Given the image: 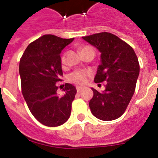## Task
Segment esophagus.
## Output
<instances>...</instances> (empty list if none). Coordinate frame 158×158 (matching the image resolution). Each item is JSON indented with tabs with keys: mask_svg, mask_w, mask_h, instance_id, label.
I'll use <instances>...</instances> for the list:
<instances>
[{
	"mask_svg": "<svg viewBox=\"0 0 158 158\" xmlns=\"http://www.w3.org/2000/svg\"><path fill=\"white\" fill-rule=\"evenodd\" d=\"M83 87H81V86H77V93H80V92L82 91V89H83Z\"/></svg>",
	"mask_w": 158,
	"mask_h": 158,
	"instance_id": "esophagus-1",
	"label": "esophagus"
}]
</instances>
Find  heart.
I'll use <instances>...</instances> for the list:
<instances>
[{"label": "heart", "instance_id": "b5f03b06", "mask_svg": "<svg viewBox=\"0 0 158 158\" xmlns=\"http://www.w3.org/2000/svg\"><path fill=\"white\" fill-rule=\"evenodd\" d=\"M88 50H93L89 46H83L81 47V52H84V51H88ZM65 54H62L61 56V63L62 65L65 64ZM90 75V73L88 71L83 70V69H77L75 70L74 72L71 73L69 76V81L73 83H75L77 85H84L85 84L87 81L88 77Z\"/></svg>", "mask_w": 158, "mask_h": 158}]
</instances>
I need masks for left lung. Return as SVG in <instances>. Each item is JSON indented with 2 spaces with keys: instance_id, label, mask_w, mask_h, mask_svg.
<instances>
[{
  "instance_id": "8db88e82",
  "label": "left lung",
  "mask_w": 158,
  "mask_h": 158,
  "mask_svg": "<svg viewBox=\"0 0 158 158\" xmlns=\"http://www.w3.org/2000/svg\"><path fill=\"white\" fill-rule=\"evenodd\" d=\"M100 52L95 83L107 81L105 89H94L89 107L95 117L104 121L119 118L126 111L139 75V60L133 48L115 35L101 32L82 37Z\"/></svg>"
}]
</instances>
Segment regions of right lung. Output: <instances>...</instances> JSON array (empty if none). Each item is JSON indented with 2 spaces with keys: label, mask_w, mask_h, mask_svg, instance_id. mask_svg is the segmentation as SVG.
Wrapping results in <instances>:
<instances>
[{
  "label": "right lung",
  "mask_w": 158,
  "mask_h": 158,
  "mask_svg": "<svg viewBox=\"0 0 158 158\" xmlns=\"http://www.w3.org/2000/svg\"><path fill=\"white\" fill-rule=\"evenodd\" d=\"M73 40L44 35L27 46L19 61L23 98L32 115L45 126H60L70 116L76 88L66 83L65 94L59 96L56 83L62 76L60 54Z\"/></svg>",
  "instance_id": "right-lung-1"
}]
</instances>
